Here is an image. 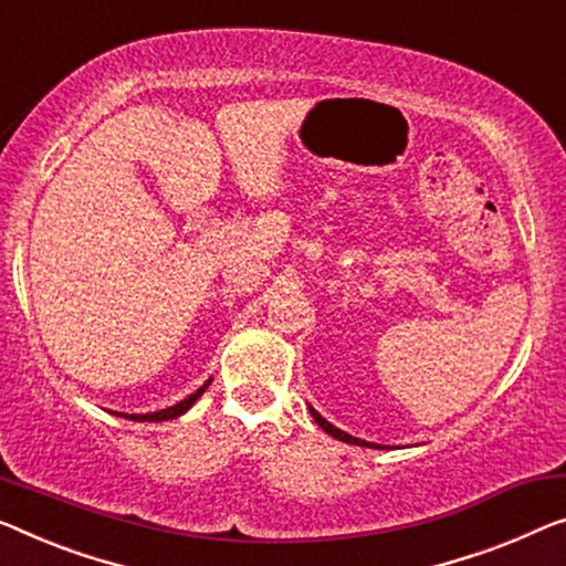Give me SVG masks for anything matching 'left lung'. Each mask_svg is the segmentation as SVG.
Segmentation results:
<instances>
[{"mask_svg":"<svg viewBox=\"0 0 566 566\" xmlns=\"http://www.w3.org/2000/svg\"><path fill=\"white\" fill-rule=\"evenodd\" d=\"M310 415H312V417H315V421H317V424H319V427H323L327 434H331V437H335V440H340V442H348V444H360V447H378V444H370V442H364V440H356V437H350V434H345V432H340V429H337V427H333V424H331V421H325V419H323V417H319V415H317V411H315V409H312V407H310Z\"/></svg>","mask_w":566,"mask_h":566,"instance_id":"8db88e82","label":"left lung"}]
</instances>
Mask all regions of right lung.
<instances>
[{"instance_id":"1","label":"right lung","mask_w":566,"mask_h":566,"mask_svg":"<svg viewBox=\"0 0 566 566\" xmlns=\"http://www.w3.org/2000/svg\"><path fill=\"white\" fill-rule=\"evenodd\" d=\"M208 384H210V378L206 384L200 386V389L196 391V394H190L188 399H182L180 403H175V407H170V409H163V411H155V415H122V417H126V419H132V421H167V419H175V417H180V415H185V411H188L192 403H196L200 396H202V391L208 389Z\"/></svg>"}]
</instances>
